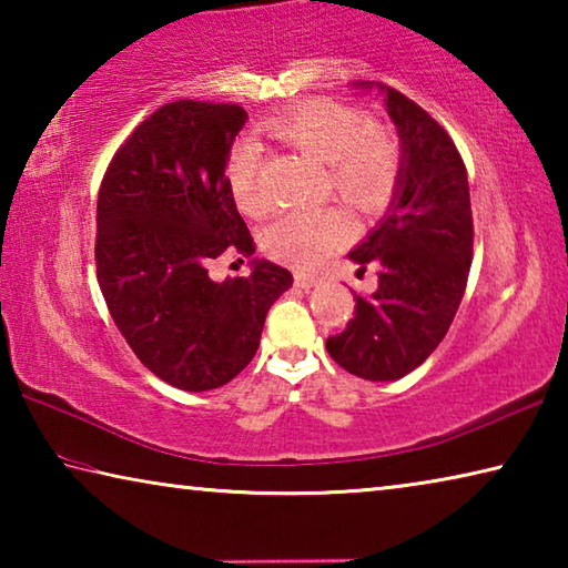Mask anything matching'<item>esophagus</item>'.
Masks as SVG:
<instances>
[{
    "label": "esophagus",
    "mask_w": 568,
    "mask_h": 568,
    "mask_svg": "<svg viewBox=\"0 0 568 568\" xmlns=\"http://www.w3.org/2000/svg\"><path fill=\"white\" fill-rule=\"evenodd\" d=\"M295 285L303 287V291H311V287L321 285V277L315 275H305V273H295Z\"/></svg>",
    "instance_id": "obj_1"
}]
</instances>
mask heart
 Here are the masks:
<instances>
[{"label":"heart","instance_id":"b5f03b06","mask_svg":"<svg viewBox=\"0 0 568 568\" xmlns=\"http://www.w3.org/2000/svg\"><path fill=\"white\" fill-rule=\"evenodd\" d=\"M267 128L287 145L328 165V187L361 210L386 203L400 172V150L393 134L371 122L358 108L335 100H311L273 118ZM227 182L243 213L263 217L273 207L263 185L261 150L240 142L227 160ZM351 235L341 207L287 213L267 227L263 245L275 261L295 267H315Z\"/></svg>","mask_w":568,"mask_h":568}]
</instances>
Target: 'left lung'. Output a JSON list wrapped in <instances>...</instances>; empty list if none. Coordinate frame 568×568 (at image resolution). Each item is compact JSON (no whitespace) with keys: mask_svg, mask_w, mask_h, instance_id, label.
Here are the masks:
<instances>
[{"mask_svg":"<svg viewBox=\"0 0 568 568\" xmlns=\"http://www.w3.org/2000/svg\"><path fill=\"white\" fill-rule=\"evenodd\" d=\"M386 94L403 162L390 213L353 250L358 273L373 265L378 287L355 295L353 318L331 335V358L365 381H398L438 348L466 293L474 257L468 175L450 134L393 88Z\"/></svg>","mask_w":568,"mask_h":568,"instance_id":"8db88e82","label":"left lung"}]
</instances>
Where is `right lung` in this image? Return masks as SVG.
Wrapping results in <instances>:
<instances>
[{"instance_id":"1","label":"right lung","mask_w":568,"mask_h":568,"mask_svg":"<svg viewBox=\"0 0 568 568\" xmlns=\"http://www.w3.org/2000/svg\"><path fill=\"white\" fill-rule=\"evenodd\" d=\"M245 120L240 104H162L114 152L100 185L94 263L104 303L140 363L180 390L233 381L293 285L291 271L267 261L247 277L207 275L227 250L255 253L225 178Z\"/></svg>"}]
</instances>
